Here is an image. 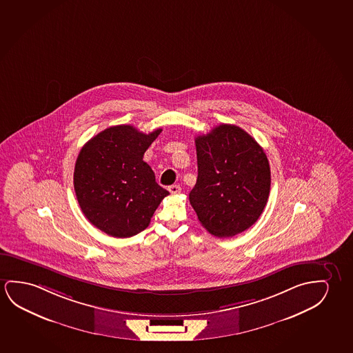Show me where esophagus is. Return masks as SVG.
<instances>
[{"label":"esophagus","mask_w":353,"mask_h":353,"mask_svg":"<svg viewBox=\"0 0 353 353\" xmlns=\"http://www.w3.org/2000/svg\"><path fill=\"white\" fill-rule=\"evenodd\" d=\"M168 191L172 195H176V194H180L181 189H180L179 185H170L168 186Z\"/></svg>","instance_id":"obj_1"}]
</instances>
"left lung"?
I'll use <instances>...</instances> for the list:
<instances>
[{
	"mask_svg": "<svg viewBox=\"0 0 353 353\" xmlns=\"http://www.w3.org/2000/svg\"><path fill=\"white\" fill-rule=\"evenodd\" d=\"M195 143L199 175L189 200L199 221L214 236L245 232L268 201L270 168L263 148L232 124L218 125Z\"/></svg>",
	"mask_w": 353,
	"mask_h": 353,
	"instance_id": "1",
	"label": "left lung"
}]
</instances>
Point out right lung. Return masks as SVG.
<instances>
[{
  "label": "right lung",
  "mask_w": 353,
  "mask_h": 353,
  "mask_svg": "<svg viewBox=\"0 0 353 353\" xmlns=\"http://www.w3.org/2000/svg\"><path fill=\"white\" fill-rule=\"evenodd\" d=\"M161 132L143 134L132 125H116L80 150L74 168L75 195L84 216L101 232L121 239L137 235L169 195L142 159Z\"/></svg>",
  "instance_id": "right-lung-1"
}]
</instances>
